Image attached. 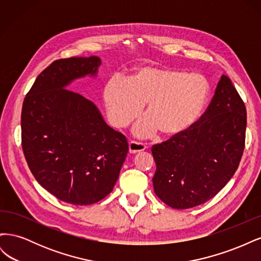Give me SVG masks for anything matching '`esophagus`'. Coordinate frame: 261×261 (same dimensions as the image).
<instances>
[{
  "instance_id": "obj_1",
  "label": "esophagus",
  "mask_w": 261,
  "mask_h": 261,
  "mask_svg": "<svg viewBox=\"0 0 261 261\" xmlns=\"http://www.w3.org/2000/svg\"><path fill=\"white\" fill-rule=\"evenodd\" d=\"M146 148L147 147L144 144L136 143V141H130L129 145H128L129 153H132V154H135V153L144 151V150H146Z\"/></svg>"
}]
</instances>
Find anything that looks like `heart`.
<instances>
[{"label":"heart","mask_w":261,"mask_h":261,"mask_svg":"<svg viewBox=\"0 0 261 261\" xmlns=\"http://www.w3.org/2000/svg\"><path fill=\"white\" fill-rule=\"evenodd\" d=\"M210 98V85L200 74L183 70L141 67L129 82L111 80L103 91L110 123L124 128L139 116L146 103L143 118L135 127L140 138L159 130L164 137H175L198 122Z\"/></svg>","instance_id":"1"}]
</instances>
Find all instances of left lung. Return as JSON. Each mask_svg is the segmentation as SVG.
Returning <instances> with one entry per match:
<instances>
[{"label":"left lung","mask_w":261,"mask_h":261,"mask_svg":"<svg viewBox=\"0 0 261 261\" xmlns=\"http://www.w3.org/2000/svg\"><path fill=\"white\" fill-rule=\"evenodd\" d=\"M246 108L221 76L207 111L191 129L152 147L155 195L174 209L210 200L238 170L245 147Z\"/></svg>","instance_id":"obj_1"}]
</instances>
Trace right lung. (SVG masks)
I'll return each instance as SVG.
<instances>
[{
  "mask_svg": "<svg viewBox=\"0 0 261 261\" xmlns=\"http://www.w3.org/2000/svg\"><path fill=\"white\" fill-rule=\"evenodd\" d=\"M98 57L53 62L23 100L21 145L37 181L76 206L103 199L113 191L128 152L125 136L106 123L97 106L66 87L97 77Z\"/></svg>",
  "mask_w": 261,
  "mask_h": 261,
  "instance_id": "right-lung-1",
  "label": "right lung"
}]
</instances>
